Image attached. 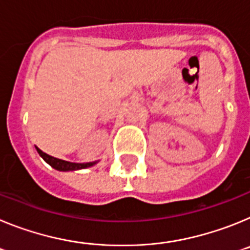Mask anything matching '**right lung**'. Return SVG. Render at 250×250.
Returning a JSON list of instances; mask_svg holds the SVG:
<instances>
[{
  "instance_id": "1",
  "label": "right lung",
  "mask_w": 250,
  "mask_h": 250,
  "mask_svg": "<svg viewBox=\"0 0 250 250\" xmlns=\"http://www.w3.org/2000/svg\"><path fill=\"white\" fill-rule=\"evenodd\" d=\"M35 147H36L40 156H41L48 165H51L54 169L59 170V171H75V170L86 169V167H94V165L98 163V161H91V163H71V161H66L62 160V159L54 158V156H51L48 155V154H46V152H43L42 150H40L37 146Z\"/></svg>"
}]
</instances>
